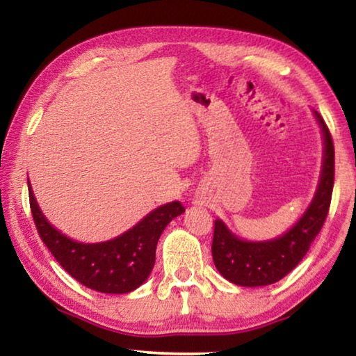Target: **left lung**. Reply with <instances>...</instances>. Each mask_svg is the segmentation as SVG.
<instances>
[{"instance_id": "obj_1", "label": "left lung", "mask_w": 356, "mask_h": 356, "mask_svg": "<svg viewBox=\"0 0 356 356\" xmlns=\"http://www.w3.org/2000/svg\"><path fill=\"white\" fill-rule=\"evenodd\" d=\"M323 134L322 174L314 197L303 216L281 237L267 242H246L215 220L212 256L218 272L237 286H268L284 278L306 256L327 220L334 184V146L321 114L314 111Z\"/></svg>"}]
</instances>
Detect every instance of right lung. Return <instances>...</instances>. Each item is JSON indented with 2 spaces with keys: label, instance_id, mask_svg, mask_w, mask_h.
<instances>
[{
  "label": "right lung",
  "instance_id": "right-lung-1",
  "mask_svg": "<svg viewBox=\"0 0 356 356\" xmlns=\"http://www.w3.org/2000/svg\"><path fill=\"white\" fill-rule=\"evenodd\" d=\"M29 206L42 242L59 265L83 286L104 293H129L147 280L161 232L185 212L179 201L150 212L122 236L102 243H81L53 227L38 206L28 180Z\"/></svg>",
  "mask_w": 356,
  "mask_h": 356
}]
</instances>
